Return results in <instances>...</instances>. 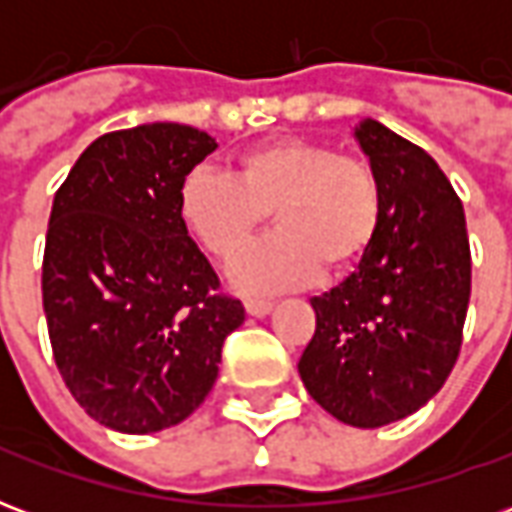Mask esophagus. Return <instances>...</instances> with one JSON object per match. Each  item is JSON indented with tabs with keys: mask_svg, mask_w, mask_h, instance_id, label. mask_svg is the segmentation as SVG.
Here are the masks:
<instances>
[{
	"mask_svg": "<svg viewBox=\"0 0 512 512\" xmlns=\"http://www.w3.org/2000/svg\"><path fill=\"white\" fill-rule=\"evenodd\" d=\"M244 307L249 315H255V318H263V315H268L271 312V307H274V301L271 299H246Z\"/></svg>",
	"mask_w": 512,
	"mask_h": 512,
	"instance_id": "1",
	"label": "esophagus"
}]
</instances>
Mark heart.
Wrapping results in <instances>:
<instances>
[{
  "label": "heart",
  "instance_id": "obj_1",
  "mask_svg": "<svg viewBox=\"0 0 512 512\" xmlns=\"http://www.w3.org/2000/svg\"><path fill=\"white\" fill-rule=\"evenodd\" d=\"M268 213L279 233L230 266L246 290L307 285L365 255L381 222V189L362 158L315 139H279L246 150L238 172L191 167L178 186L186 233L219 260L255 241Z\"/></svg>",
  "mask_w": 512,
  "mask_h": 512
}]
</instances>
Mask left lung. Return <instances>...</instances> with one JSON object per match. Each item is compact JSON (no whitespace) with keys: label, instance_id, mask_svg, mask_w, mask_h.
I'll list each match as a JSON object with an SVG mask.
<instances>
[{"label":"left lung","instance_id":"obj_1","mask_svg":"<svg viewBox=\"0 0 512 512\" xmlns=\"http://www.w3.org/2000/svg\"><path fill=\"white\" fill-rule=\"evenodd\" d=\"M354 136L381 189V222L359 266L310 299L315 334L299 376L332 417L381 428L425 406L455 367L472 255L439 164L370 117Z\"/></svg>","mask_w":512,"mask_h":512}]
</instances>
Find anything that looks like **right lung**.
<instances>
[{
  "instance_id": "obj_1",
  "label": "right lung",
  "mask_w": 512,
  "mask_h": 512,
  "mask_svg": "<svg viewBox=\"0 0 512 512\" xmlns=\"http://www.w3.org/2000/svg\"><path fill=\"white\" fill-rule=\"evenodd\" d=\"M213 150L180 123L112 131L54 194L43 252L54 362L76 403L120 433L189 417L246 318L178 216L180 180Z\"/></svg>"
}]
</instances>
